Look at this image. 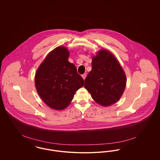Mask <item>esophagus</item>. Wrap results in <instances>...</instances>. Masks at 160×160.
I'll list each match as a JSON object with an SVG mask.
<instances>
[{
	"instance_id": "obj_1",
	"label": "esophagus",
	"mask_w": 160,
	"mask_h": 160,
	"mask_svg": "<svg viewBox=\"0 0 160 160\" xmlns=\"http://www.w3.org/2000/svg\"><path fill=\"white\" fill-rule=\"evenodd\" d=\"M86 76H87V74H86V73H84L83 74H82V77H83V78L84 80L86 78Z\"/></svg>"
}]
</instances>
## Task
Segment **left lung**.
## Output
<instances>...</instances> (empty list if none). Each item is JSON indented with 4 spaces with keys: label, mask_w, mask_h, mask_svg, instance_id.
Returning a JSON list of instances; mask_svg holds the SVG:
<instances>
[{
    "label": "left lung",
    "mask_w": 160,
    "mask_h": 160,
    "mask_svg": "<svg viewBox=\"0 0 160 160\" xmlns=\"http://www.w3.org/2000/svg\"><path fill=\"white\" fill-rule=\"evenodd\" d=\"M126 82L118 61L112 54L102 50L92 58V70L85 78L84 87L98 104L108 106L120 99Z\"/></svg>",
    "instance_id": "obj_1"
}]
</instances>
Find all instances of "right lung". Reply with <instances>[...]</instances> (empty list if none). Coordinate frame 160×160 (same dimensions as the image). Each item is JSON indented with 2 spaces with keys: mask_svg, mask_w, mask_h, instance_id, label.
Listing matches in <instances>:
<instances>
[{
  "mask_svg": "<svg viewBox=\"0 0 160 160\" xmlns=\"http://www.w3.org/2000/svg\"><path fill=\"white\" fill-rule=\"evenodd\" d=\"M68 51L64 47L54 48L37 71L35 83L41 99L48 106L63 110L68 107L76 92L83 87V78L76 66L69 62Z\"/></svg>",
  "mask_w": 160,
  "mask_h": 160,
  "instance_id": "1",
  "label": "right lung"
}]
</instances>
